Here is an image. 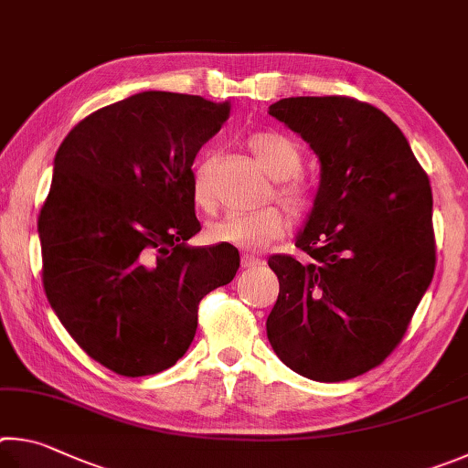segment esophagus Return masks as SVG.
<instances>
[{"label": "esophagus", "mask_w": 468, "mask_h": 468, "mask_svg": "<svg viewBox=\"0 0 468 468\" xmlns=\"http://www.w3.org/2000/svg\"><path fill=\"white\" fill-rule=\"evenodd\" d=\"M263 263H265V261L255 257V255H244L242 257V267L244 269H257V267H261Z\"/></svg>", "instance_id": "1"}]
</instances>
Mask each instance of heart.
<instances>
[{
    "mask_svg": "<svg viewBox=\"0 0 468 468\" xmlns=\"http://www.w3.org/2000/svg\"><path fill=\"white\" fill-rule=\"evenodd\" d=\"M249 152L255 155L267 176L275 180L273 197L288 209L293 218H304L313 209V191L298 178L302 170V154L290 137L275 131H259L247 139ZM195 203L209 211L216 205L205 168L195 175L193 185ZM285 232V218L277 207H263L244 216H226L207 226V240L213 244H232L250 250L267 247Z\"/></svg>",
    "mask_w": 468,
    "mask_h": 468,
    "instance_id": "heart-1",
    "label": "heart"
}]
</instances>
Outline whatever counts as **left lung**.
Wrapping results in <instances>:
<instances>
[{
    "mask_svg": "<svg viewBox=\"0 0 468 468\" xmlns=\"http://www.w3.org/2000/svg\"><path fill=\"white\" fill-rule=\"evenodd\" d=\"M269 114L310 145L321 180L296 236L310 259H269L280 296L267 339L304 378H356L392 354L431 283L430 180L403 131L372 104L292 96Z\"/></svg>",
    "mask_w": 468,
    "mask_h": 468,
    "instance_id": "8db88e82",
    "label": "left lung"
}]
</instances>
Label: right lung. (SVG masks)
<instances>
[{
	"instance_id": "add662e5",
	"label": "right lung",
	"mask_w": 468,
	"mask_h": 468,
	"mask_svg": "<svg viewBox=\"0 0 468 468\" xmlns=\"http://www.w3.org/2000/svg\"><path fill=\"white\" fill-rule=\"evenodd\" d=\"M229 102L139 92L86 117L63 139L40 209L47 300L73 341L121 376L175 366L197 306L234 280L239 250L188 247L193 162Z\"/></svg>"
}]
</instances>
